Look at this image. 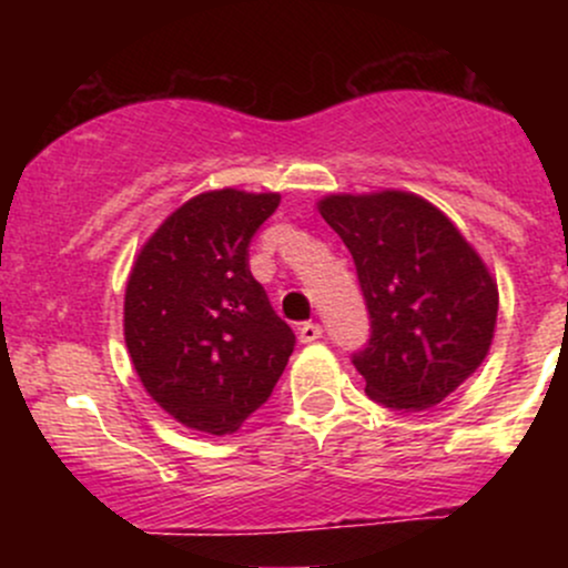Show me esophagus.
Masks as SVG:
<instances>
[{
    "label": "esophagus",
    "mask_w": 568,
    "mask_h": 568,
    "mask_svg": "<svg viewBox=\"0 0 568 568\" xmlns=\"http://www.w3.org/2000/svg\"><path fill=\"white\" fill-rule=\"evenodd\" d=\"M317 338H323V325H317V323L298 325V342L312 344V342H317Z\"/></svg>",
    "instance_id": "34e87169"
}]
</instances>
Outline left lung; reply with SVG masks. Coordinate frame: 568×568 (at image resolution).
I'll return each mask as SVG.
<instances>
[{"label": "left lung", "mask_w": 568, "mask_h": 568, "mask_svg": "<svg viewBox=\"0 0 568 568\" xmlns=\"http://www.w3.org/2000/svg\"><path fill=\"white\" fill-rule=\"evenodd\" d=\"M323 219L349 247L371 336L352 352L366 393L425 410L484 363L497 325L491 275L435 205L408 192L334 194Z\"/></svg>", "instance_id": "8db88e82"}]
</instances>
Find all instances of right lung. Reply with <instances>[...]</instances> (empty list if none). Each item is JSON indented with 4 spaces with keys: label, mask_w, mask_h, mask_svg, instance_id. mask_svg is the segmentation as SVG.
<instances>
[{
    "label": "right lung",
    "mask_w": 568,
    "mask_h": 568,
    "mask_svg": "<svg viewBox=\"0 0 568 568\" xmlns=\"http://www.w3.org/2000/svg\"><path fill=\"white\" fill-rule=\"evenodd\" d=\"M280 194L221 189L149 237L125 291V342L146 393L181 425L234 433L270 400L293 344L247 247Z\"/></svg>",
    "instance_id": "add662e5"
}]
</instances>
